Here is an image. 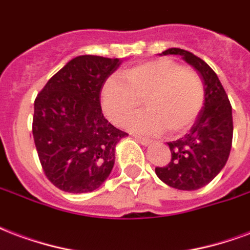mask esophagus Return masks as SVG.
I'll return each instance as SVG.
<instances>
[{
	"label": "esophagus",
	"mask_w": 250,
	"mask_h": 250,
	"mask_svg": "<svg viewBox=\"0 0 250 250\" xmlns=\"http://www.w3.org/2000/svg\"><path fill=\"white\" fill-rule=\"evenodd\" d=\"M135 138H136V140H138L140 144H143V146H149V144L152 143V140L147 139V138H142V136H135Z\"/></svg>",
	"instance_id": "34e87169"
}]
</instances>
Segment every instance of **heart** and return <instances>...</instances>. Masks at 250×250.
<instances>
[{"label": "heart", "mask_w": 250, "mask_h": 250, "mask_svg": "<svg viewBox=\"0 0 250 250\" xmlns=\"http://www.w3.org/2000/svg\"><path fill=\"white\" fill-rule=\"evenodd\" d=\"M125 83L108 79L102 88L106 116L123 127L144 101L146 111L130 122L131 130L160 135L167 130L179 135L189 130L204 107V86L199 75L171 59L136 64L123 73Z\"/></svg>", "instance_id": "1"}]
</instances>
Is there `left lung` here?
I'll return each mask as SVG.
<instances>
[{"label": "left lung", "instance_id": "left-lung-1", "mask_svg": "<svg viewBox=\"0 0 250 250\" xmlns=\"http://www.w3.org/2000/svg\"><path fill=\"white\" fill-rule=\"evenodd\" d=\"M162 54L182 55L187 63L197 70L204 84L205 101L191 131L168 143L171 162L164 167H156L155 172L172 188L195 191L212 182L227 164L233 138L232 106L219 77L203 59L176 47Z\"/></svg>", "mask_w": 250, "mask_h": 250}]
</instances>
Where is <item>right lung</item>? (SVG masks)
Wrapping results in <instances>:
<instances>
[{
  "instance_id": "right-lung-1",
  "label": "right lung",
  "mask_w": 250,
  "mask_h": 250,
  "mask_svg": "<svg viewBox=\"0 0 250 250\" xmlns=\"http://www.w3.org/2000/svg\"><path fill=\"white\" fill-rule=\"evenodd\" d=\"M118 58L79 55L54 74L34 102L33 136L46 177L70 193L92 192L110 176L127 132L102 114L101 91Z\"/></svg>"
}]
</instances>
